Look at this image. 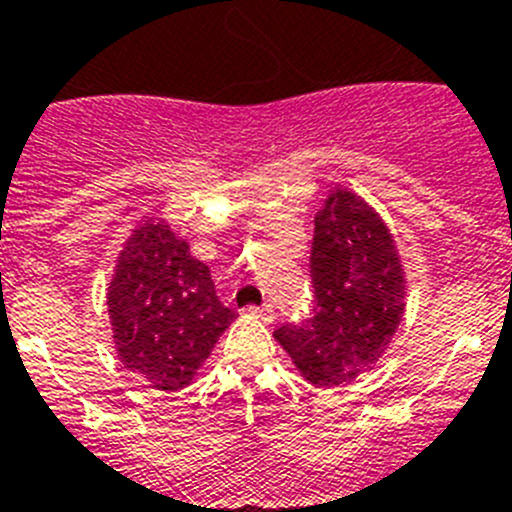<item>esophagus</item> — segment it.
I'll list each match as a JSON object with an SVG mask.
<instances>
[{"label":"esophagus","mask_w":512,"mask_h":512,"mask_svg":"<svg viewBox=\"0 0 512 512\" xmlns=\"http://www.w3.org/2000/svg\"><path fill=\"white\" fill-rule=\"evenodd\" d=\"M251 312L256 315V318L264 320V323H274V318H277V312H274V307H271L269 302L261 307H251Z\"/></svg>","instance_id":"34e87169"}]
</instances>
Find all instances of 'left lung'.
Here are the masks:
<instances>
[{
  "instance_id": "obj_1",
  "label": "left lung",
  "mask_w": 512,
  "mask_h": 512,
  "mask_svg": "<svg viewBox=\"0 0 512 512\" xmlns=\"http://www.w3.org/2000/svg\"><path fill=\"white\" fill-rule=\"evenodd\" d=\"M312 318L274 330L315 387L354 382L390 348L405 312V271L395 238L372 205L333 189L315 215Z\"/></svg>"
}]
</instances>
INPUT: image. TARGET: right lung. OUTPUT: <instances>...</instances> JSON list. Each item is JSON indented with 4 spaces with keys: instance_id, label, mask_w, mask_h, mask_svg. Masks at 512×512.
Listing matches in <instances>:
<instances>
[{
    "instance_id": "right-lung-1",
    "label": "right lung",
    "mask_w": 512,
    "mask_h": 512,
    "mask_svg": "<svg viewBox=\"0 0 512 512\" xmlns=\"http://www.w3.org/2000/svg\"><path fill=\"white\" fill-rule=\"evenodd\" d=\"M117 356L153 390H184L235 312L217 300L210 269L164 220H143L107 287Z\"/></svg>"
}]
</instances>
